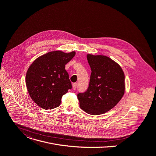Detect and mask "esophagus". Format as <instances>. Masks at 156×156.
<instances>
[{
    "label": "esophagus",
    "mask_w": 156,
    "mask_h": 156,
    "mask_svg": "<svg viewBox=\"0 0 156 156\" xmlns=\"http://www.w3.org/2000/svg\"><path fill=\"white\" fill-rule=\"evenodd\" d=\"M72 87H73V90H76V87H77V83H75L72 84Z\"/></svg>",
    "instance_id": "34e87169"
}]
</instances>
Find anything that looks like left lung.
Wrapping results in <instances>:
<instances>
[{"instance_id":"1","label":"left lung","mask_w":156,"mask_h":156,"mask_svg":"<svg viewBox=\"0 0 156 156\" xmlns=\"http://www.w3.org/2000/svg\"><path fill=\"white\" fill-rule=\"evenodd\" d=\"M91 69L89 87L78 94L81 109L92 115H100L114 108L125 92L124 73L121 66L105 55L87 54Z\"/></svg>"}]
</instances>
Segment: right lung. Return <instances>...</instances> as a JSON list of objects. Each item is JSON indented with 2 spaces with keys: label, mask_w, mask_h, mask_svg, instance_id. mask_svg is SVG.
<instances>
[{
  "label": "right lung",
  "mask_w": 156,
  "mask_h": 156,
  "mask_svg": "<svg viewBox=\"0 0 156 156\" xmlns=\"http://www.w3.org/2000/svg\"><path fill=\"white\" fill-rule=\"evenodd\" d=\"M76 54L57 50L41 55L28 69L25 83L32 100L40 108L51 109L61 103L62 96L72 88L65 65Z\"/></svg>",
  "instance_id": "add662e5"
}]
</instances>
